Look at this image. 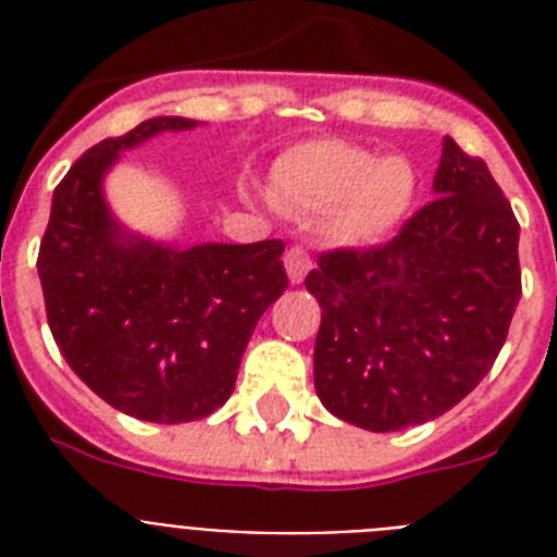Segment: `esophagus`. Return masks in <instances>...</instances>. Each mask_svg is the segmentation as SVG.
Wrapping results in <instances>:
<instances>
[{
	"label": "esophagus",
	"mask_w": 557,
	"mask_h": 557,
	"mask_svg": "<svg viewBox=\"0 0 557 557\" xmlns=\"http://www.w3.org/2000/svg\"><path fill=\"white\" fill-rule=\"evenodd\" d=\"M286 271H288V280H292V283H304L306 280V274H309V271H312V257H309V253H306V248H300V245H292V248H288L286 251Z\"/></svg>",
	"instance_id": "34e87169"
}]
</instances>
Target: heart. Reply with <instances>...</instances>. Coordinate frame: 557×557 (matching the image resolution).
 Returning <instances> with one entry per match:
<instances>
[{
	"label": "heart",
	"instance_id": "1",
	"mask_svg": "<svg viewBox=\"0 0 557 557\" xmlns=\"http://www.w3.org/2000/svg\"><path fill=\"white\" fill-rule=\"evenodd\" d=\"M274 193L300 210H335V231L352 245L387 239L413 208L416 170L401 156L379 159L347 141H309L274 164Z\"/></svg>",
	"mask_w": 557,
	"mask_h": 557
}]
</instances>
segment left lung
Instances as JSON below:
<instances>
[{
  "label": "left lung",
  "instance_id": "left-lung-1",
  "mask_svg": "<svg viewBox=\"0 0 557 557\" xmlns=\"http://www.w3.org/2000/svg\"><path fill=\"white\" fill-rule=\"evenodd\" d=\"M520 225L485 161L442 141L433 201L387 245L318 257L314 389L372 433L448 413L492 370L520 300Z\"/></svg>",
  "mask_w": 557,
  "mask_h": 557
}]
</instances>
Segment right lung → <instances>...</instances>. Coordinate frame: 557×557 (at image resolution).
Instances as JSON below:
<instances>
[{
	"instance_id": "obj_1",
	"label": "right lung",
	"mask_w": 557,
	"mask_h": 557,
	"mask_svg": "<svg viewBox=\"0 0 557 557\" xmlns=\"http://www.w3.org/2000/svg\"><path fill=\"white\" fill-rule=\"evenodd\" d=\"M196 126L150 117L83 152L57 185L37 257L69 367L144 422H196L225 405L253 326L288 286L280 239L178 248L135 234L109 208L103 182L126 150Z\"/></svg>"
}]
</instances>
